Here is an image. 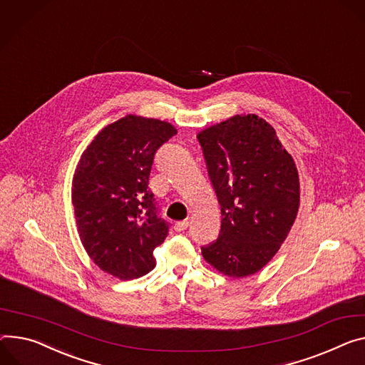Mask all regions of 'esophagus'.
Returning a JSON list of instances; mask_svg holds the SVG:
<instances>
[{
  "mask_svg": "<svg viewBox=\"0 0 365 365\" xmlns=\"http://www.w3.org/2000/svg\"><path fill=\"white\" fill-rule=\"evenodd\" d=\"M189 227V220H183V221H178L175 224V230L176 231H185Z\"/></svg>",
  "mask_w": 365,
  "mask_h": 365,
  "instance_id": "esophagus-1",
  "label": "esophagus"
}]
</instances>
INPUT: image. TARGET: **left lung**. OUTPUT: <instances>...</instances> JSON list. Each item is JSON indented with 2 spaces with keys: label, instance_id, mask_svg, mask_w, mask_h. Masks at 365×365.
Segmentation results:
<instances>
[{
  "label": "left lung",
  "instance_id": "8db88e82",
  "mask_svg": "<svg viewBox=\"0 0 365 365\" xmlns=\"http://www.w3.org/2000/svg\"><path fill=\"white\" fill-rule=\"evenodd\" d=\"M221 205L218 239L201 247L218 272L245 278L287 239L300 205V182L275 129L257 115H236L197 134Z\"/></svg>",
  "mask_w": 365,
  "mask_h": 365
}]
</instances>
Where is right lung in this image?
Segmentation results:
<instances>
[{
    "instance_id": "1",
    "label": "right lung",
    "mask_w": 365,
    "mask_h": 365,
    "mask_svg": "<svg viewBox=\"0 0 365 365\" xmlns=\"http://www.w3.org/2000/svg\"><path fill=\"white\" fill-rule=\"evenodd\" d=\"M176 132L169 122L126 115L98 132L77 164L71 197L80 240L98 268L122 281L153 271V252L168 237L148 180L155 151Z\"/></svg>"
}]
</instances>
